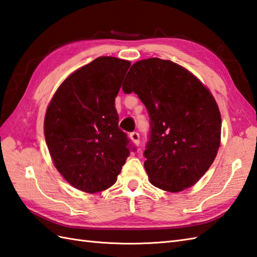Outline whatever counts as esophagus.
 Listing matches in <instances>:
<instances>
[{
  "label": "esophagus",
  "instance_id": "obj_1",
  "mask_svg": "<svg viewBox=\"0 0 257 257\" xmlns=\"http://www.w3.org/2000/svg\"><path fill=\"white\" fill-rule=\"evenodd\" d=\"M130 139L132 140V142L134 143V145L138 146L140 144V134L136 133V132H133L130 134Z\"/></svg>",
  "mask_w": 257,
  "mask_h": 257
}]
</instances>
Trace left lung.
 <instances>
[{
  "label": "left lung",
  "mask_w": 257,
  "mask_h": 257,
  "mask_svg": "<svg viewBox=\"0 0 257 257\" xmlns=\"http://www.w3.org/2000/svg\"><path fill=\"white\" fill-rule=\"evenodd\" d=\"M151 118L144 167L152 185L171 193L195 185L216 158L222 118L211 91L185 67L158 57L138 61L123 83Z\"/></svg>",
  "instance_id": "left-lung-1"
}]
</instances>
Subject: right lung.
<instances>
[{
	"label": "right lung",
	"mask_w": 257,
	"mask_h": 257,
	"mask_svg": "<svg viewBox=\"0 0 257 257\" xmlns=\"http://www.w3.org/2000/svg\"><path fill=\"white\" fill-rule=\"evenodd\" d=\"M131 62L99 56L67 76L46 108L44 135L56 170L85 193L107 190L130 155L115 97Z\"/></svg>",
	"instance_id": "right-lung-1"
}]
</instances>
